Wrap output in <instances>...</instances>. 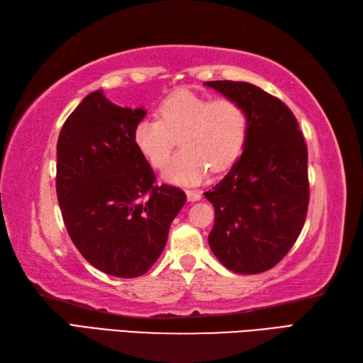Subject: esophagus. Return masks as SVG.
I'll list each match as a JSON object with an SVG mask.
<instances>
[{
	"mask_svg": "<svg viewBox=\"0 0 363 363\" xmlns=\"http://www.w3.org/2000/svg\"><path fill=\"white\" fill-rule=\"evenodd\" d=\"M186 195H187V199L190 203L199 201V199H201V194H199V191H196V190H186Z\"/></svg>",
	"mask_w": 363,
	"mask_h": 363,
	"instance_id": "1",
	"label": "esophagus"
}]
</instances>
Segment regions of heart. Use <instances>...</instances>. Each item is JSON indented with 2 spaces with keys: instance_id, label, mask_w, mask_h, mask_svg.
<instances>
[{
  "instance_id": "obj_1",
  "label": "heart",
  "mask_w": 363,
  "mask_h": 363,
  "mask_svg": "<svg viewBox=\"0 0 363 363\" xmlns=\"http://www.w3.org/2000/svg\"><path fill=\"white\" fill-rule=\"evenodd\" d=\"M159 118H142L133 130L135 148L154 168H162L179 137L181 151L168 162L164 177L194 186L212 168L228 169L240 157L248 137V113L234 98L211 99L187 89L159 104Z\"/></svg>"
}]
</instances>
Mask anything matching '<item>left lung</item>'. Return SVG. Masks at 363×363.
<instances>
[{
	"label": "left lung",
	"mask_w": 363,
	"mask_h": 363,
	"mask_svg": "<svg viewBox=\"0 0 363 363\" xmlns=\"http://www.w3.org/2000/svg\"><path fill=\"white\" fill-rule=\"evenodd\" d=\"M204 86L237 99L248 113L242 156L204 194L215 209L209 246L230 272L264 273L284 259L304 226L307 145L295 115L279 98L248 82Z\"/></svg>",
	"instance_id": "8db88e82"
}]
</instances>
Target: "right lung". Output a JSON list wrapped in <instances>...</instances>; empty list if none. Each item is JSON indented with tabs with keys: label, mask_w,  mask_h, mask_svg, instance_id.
<instances>
[{
	"label": "right lung",
	"mask_w": 363,
	"mask_h": 363,
	"mask_svg": "<svg viewBox=\"0 0 363 363\" xmlns=\"http://www.w3.org/2000/svg\"><path fill=\"white\" fill-rule=\"evenodd\" d=\"M145 115L91 91L57 140L56 191L68 235L90 265L115 277L148 272L187 199L181 189L156 186L135 148L133 130Z\"/></svg>",
	"instance_id": "1"
}]
</instances>
